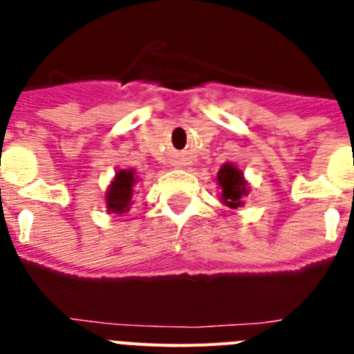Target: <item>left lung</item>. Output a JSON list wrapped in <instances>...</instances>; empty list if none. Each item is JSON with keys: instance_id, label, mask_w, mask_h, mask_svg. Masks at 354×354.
<instances>
[{"instance_id": "8db88e82", "label": "left lung", "mask_w": 354, "mask_h": 354, "mask_svg": "<svg viewBox=\"0 0 354 354\" xmlns=\"http://www.w3.org/2000/svg\"><path fill=\"white\" fill-rule=\"evenodd\" d=\"M216 183L221 187L220 198L227 207L237 209L243 205V196L248 195V184L239 168L232 162H225L216 175Z\"/></svg>"}]
</instances>
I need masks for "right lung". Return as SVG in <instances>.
<instances>
[{
	"instance_id": "obj_1",
	"label": "right lung",
	"mask_w": 354,
	"mask_h": 354,
	"mask_svg": "<svg viewBox=\"0 0 354 354\" xmlns=\"http://www.w3.org/2000/svg\"><path fill=\"white\" fill-rule=\"evenodd\" d=\"M134 183L136 175L134 170H118L115 179L109 184V189L106 192V207L108 212L115 214H124L133 205Z\"/></svg>"
}]
</instances>
